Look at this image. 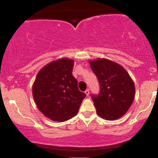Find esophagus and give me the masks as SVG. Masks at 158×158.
I'll list each match as a JSON object with an SVG mask.
<instances>
[{
	"label": "esophagus",
	"instance_id": "34e87169",
	"mask_svg": "<svg viewBox=\"0 0 158 158\" xmlns=\"http://www.w3.org/2000/svg\"><path fill=\"white\" fill-rule=\"evenodd\" d=\"M85 94H86L87 96H88V95H89V94H90V90L89 89H87L85 91Z\"/></svg>",
	"mask_w": 158,
	"mask_h": 158
}]
</instances>
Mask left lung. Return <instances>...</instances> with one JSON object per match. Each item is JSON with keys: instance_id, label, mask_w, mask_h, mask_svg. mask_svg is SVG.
Segmentation results:
<instances>
[{"instance_id": "8db88e82", "label": "left lung", "mask_w": 158, "mask_h": 158, "mask_svg": "<svg viewBox=\"0 0 158 158\" xmlns=\"http://www.w3.org/2000/svg\"><path fill=\"white\" fill-rule=\"evenodd\" d=\"M89 64L100 85L99 95H91L97 114L107 120L120 118L135 99L133 80L126 69L109 59H97Z\"/></svg>"}]
</instances>
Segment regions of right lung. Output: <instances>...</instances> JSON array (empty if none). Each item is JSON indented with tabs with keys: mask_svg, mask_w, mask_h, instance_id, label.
<instances>
[{
	"mask_svg": "<svg viewBox=\"0 0 158 158\" xmlns=\"http://www.w3.org/2000/svg\"><path fill=\"white\" fill-rule=\"evenodd\" d=\"M73 59L62 58L52 61L38 73L32 85L35 102L46 117L64 122L77 115L86 94L78 88L72 74Z\"/></svg>",
	"mask_w": 158,
	"mask_h": 158,
	"instance_id": "1",
	"label": "right lung"
}]
</instances>
